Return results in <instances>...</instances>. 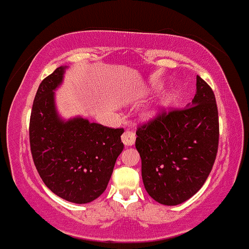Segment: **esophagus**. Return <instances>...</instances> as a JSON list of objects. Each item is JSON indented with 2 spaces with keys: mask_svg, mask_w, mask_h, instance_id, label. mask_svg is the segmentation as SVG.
I'll use <instances>...</instances> for the list:
<instances>
[{
  "mask_svg": "<svg viewBox=\"0 0 249 249\" xmlns=\"http://www.w3.org/2000/svg\"><path fill=\"white\" fill-rule=\"evenodd\" d=\"M122 141L126 146L133 145V144H135V141H136V135L132 132V131L126 130L122 135Z\"/></svg>",
  "mask_w": 249,
  "mask_h": 249,
  "instance_id": "34e87169",
  "label": "esophagus"
}]
</instances>
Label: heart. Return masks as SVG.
I'll return each mask as SVG.
<instances>
[{"label": "heart", "instance_id": "obj_1", "mask_svg": "<svg viewBox=\"0 0 249 249\" xmlns=\"http://www.w3.org/2000/svg\"><path fill=\"white\" fill-rule=\"evenodd\" d=\"M160 87L158 86H155L154 89H158ZM175 99V92L174 91H166L163 93L162 97H160V102L157 103V105H156V107L152 110L151 113H150V116L151 117H155L157 116V114H160V112H162L163 110H165L166 107H169V106L171 105V103L174 102Z\"/></svg>", "mask_w": 249, "mask_h": 249}]
</instances>
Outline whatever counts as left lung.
<instances>
[{"label":"left lung","instance_id":"left-lung-1","mask_svg":"<svg viewBox=\"0 0 249 249\" xmlns=\"http://www.w3.org/2000/svg\"><path fill=\"white\" fill-rule=\"evenodd\" d=\"M142 178L158 203L177 206L208 178L218 146V112L213 89L196 76V94L182 110L162 112L138 127Z\"/></svg>","mask_w":249,"mask_h":249}]
</instances>
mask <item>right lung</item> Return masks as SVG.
I'll return each mask as SVG.
<instances>
[{"instance_id": "obj_1", "label": "right lung", "mask_w": 249, "mask_h": 249, "mask_svg": "<svg viewBox=\"0 0 249 249\" xmlns=\"http://www.w3.org/2000/svg\"><path fill=\"white\" fill-rule=\"evenodd\" d=\"M66 66L42 80L33 103L29 142L33 160L43 183L59 197L84 204L107 187L116 160L124 149V129H111L81 117L64 120L55 105V91Z\"/></svg>"}]
</instances>
